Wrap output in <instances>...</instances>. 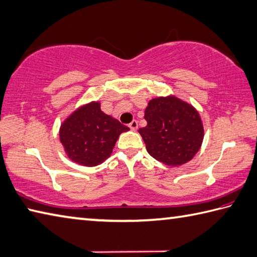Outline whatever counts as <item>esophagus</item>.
<instances>
[{
	"label": "esophagus",
	"mask_w": 257,
	"mask_h": 257,
	"mask_svg": "<svg viewBox=\"0 0 257 257\" xmlns=\"http://www.w3.org/2000/svg\"><path fill=\"white\" fill-rule=\"evenodd\" d=\"M138 126H139V125H138L137 120H132V122H131L130 125H128V127H130L131 130H132V131H137V130H138Z\"/></svg>",
	"instance_id": "obj_1"
}]
</instances>
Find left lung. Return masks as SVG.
<instances>
[{"mask_svg": "<svg viewBox=\"0 0 257 257\" xmlns=\"http://www.w3.org/2000/svg\"><path fill=\"white\" fill-rule=\"evenodd\" d=\"M148 125L139 128L150 156L166 166H182L204 141V124L191 104L174 95L152 98L145 108Z\"/></svg>", "mask_w": 257, "mask_h": 257, "instance_id": "8db88e82", "label": "left lung"}]
</instances>
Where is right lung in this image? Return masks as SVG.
Segmentation results:
<instances>
[{"instance_id":"add662e5","label":"right lung","mask_w":257,"mask_h":257,"mask_svg":"<svg viewBox=\"0 0 257 257\" xmlns=\"http://www.w3.org/2000/svg\"><path fill=\"white\" fill-rule=\"evenodd\" d=\"M130 128L105 114L99 101L79 106L67 116L59 128V140L72 162L96 167L110 157L116 141Z\"/></svg>"}]
</instances>
